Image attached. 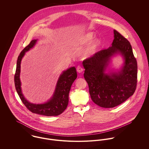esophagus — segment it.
Instances as JSON below:
<instances>
[{"mask_svg":"<svg viewBox=\"0 0 149 149\" xmlns=\"http://www.w3.org/2000/svg\"><path fill=\"white\" fill-rule=\"evenodd\" d=\"M77 71L79 73H81L83 71V69L81 66H78L77 67Z\"/></svg>","mask_w":149,"mask_h":149,"instance_id":"esophagus-1","label":"esophagus"}]
</instances>
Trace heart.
<instances>
[{"label": "heart", "mask_w": 149, "mask_h": 149, "mask_svg": "<svg viewBox=\"0 0 149 149\" xmlns=\"http://www.w3.org/2000/svg\"><path fill=\"white\" fill-rule=\"evenodd\" d=\"M93 38V34L92 33H87L85 34L77 42L78 45H83L84 43L88 42L92 40ZM100 45V41L97 40H95L92 43H91L83 52V56L84 57H87L93 53L97 50V48Z\"/></svg>", "instance_id": "obj_1"}]
</instances>
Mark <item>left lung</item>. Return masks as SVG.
I'll return each mask as SVG.
<instances>
[{"label":"left lung","mask_w":149,"mask_h":149,"mask_svg":"<svg viewBox=\"0 0 149 149\" xmlns=\"http://www.w3.org/2000/svg\"><path fill=\"white\" fill-rule=\"evenodd\" d=\"M112 46L83 61L84 77L89 86L92 101L103 108H113L125 102L135 91L137 84V62L127 40L114 30ZM121 54L125 63L120 71L107 74L110 58Z\"/></svg>","instance_id":"1"}]
</instances>
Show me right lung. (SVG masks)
<instances>
[{
    "label": "right lung",
    "instance_id": "add662e5",
    "mask_svg": "<svg viewBox=\"0 0 149 149\" xmlns=\"http://www.w3.org/2000/svg\"><path fill=\"white\" fill-rule=\"evenodd\" d=\"M37 40H32L26 46L19 54L17 63V68L14 76V83L17 92L24 105L31 112L44 116H58L62 113L68 104L69 93L74 81L76 79L77 74L75 67H71L64 71L60 75L55 92L53 97L47 102L36 104L29 102L23 96L21 91V83L20 81L21 63L25 53L31 49L37 42Z\"/></svg>",
    "mask_w": 149,
    "mask_h": 149
}]
</instances>
